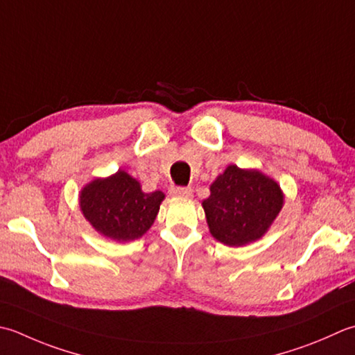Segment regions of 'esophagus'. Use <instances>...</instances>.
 I'll use <instances>...</instances> for the list:
<instances>
[{"instance_id":"esophagus-1","label":"esophagus","mask_w":355,"mask_h":355,"mask_svg":"<svg viewBox=\"0 0 355 355\" xmlns=\"http://www.w3.org/2000/svg\"><path fill=\"white\" fill-rule=\"evenodd\" d=\"M192 192H193V191L191 189V187H183V186H175V187H172V189H171L172 196L183 197V198L192 197Z\"/></svg>"}]
</instances>
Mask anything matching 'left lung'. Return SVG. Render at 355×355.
Returning <instances> with one entry per match:
<instances>
[{
	"label": "left lung",
	"instance_id": "1",
	"mask_svg": "<svg viewBox=\"0 0 355 355\" xmlns=\"http://www.w3.org/2000/svg\"><path fill=\"white\" fill-rule=\"evenodd\" d=\"M283 198L279 183L265 173L229 164L201 205L212 237L227 246H243L266 234Z\"/></svg>",
	"mask_w": 355,
	"mask_h": 355
}]
</instances>
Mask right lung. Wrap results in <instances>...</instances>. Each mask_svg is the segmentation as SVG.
Here are the masks:
<instances>
[{"label":"right lung","instance_id":"1","mask_svg":"<svg viewBox=\"0 0 355 355\" xmlns=\"http://www.w3.org/2000/svg\"><path fill=\"white\" fill-rule=\"evenodd\" d=\"M163 200L162 191L146 193L134 177L118 171L83 187L80 207L89 223L104 237L130 241L149 231Z\"/></svg>","mask_w":355,"mask_h":355}]
</instances>
